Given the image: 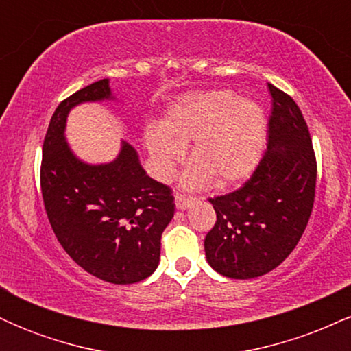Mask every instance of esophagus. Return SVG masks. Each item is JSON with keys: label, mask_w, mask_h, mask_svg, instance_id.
Returning a JSON list of instances; mask_svg holds the SVG:
<instances>
[{"label": "esophagus", "mask_w": 351, "mask_h": 351, "mask_svg": "<svg viewBox=\"0 0 351 351\" xmlns=\"http://www.w3.org/2000/svg\"><path fill=\"white\" fill-rule=\"evenodd\" d=\"M193 203H195V198H191V196L181 195V193H176L175 195V204L178 209H186L191 206Z\"/></svg>", "instance_id": "obj_1"}]
</instances>
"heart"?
<instances>
[{
  "mask_svg": "<svg viewBox=\"0 0 351 351\" xmlns=\"http://www.w3.org/2000/svg\"><path fill=\"white\" fill-rule=\"evenodd\" d=\"M265 142V117L252 100L229 90L186 95L168 108L160 127L145 130L158 178L167 180L189 147L195 162L184 173V186L198 188L209 180L229 186L247 178L259 163Z\"/></svg>",
  "mask_w": 351,
  "mask_h": 351,
  "instance_id": "b5f03b06",
  "label": "heart"
}]
</instances>
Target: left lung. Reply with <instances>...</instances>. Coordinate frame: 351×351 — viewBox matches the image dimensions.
Here are the masks:
<instances>
[{
  "label": "left lung",
  "instance_id": "left-lung-1",
  "mask_svg": "<svg viewBox=\"0 0 351 351\" xmlns=\"http://www.w3.org/2000/svg\"><path fill=\"white\" fill-rule=\"evenodd\" d=\"M267 150L241 188L209 198L216 223L204 237L209 265L231 279H254L284 263L312 215L317 158L307 122L284 90L269 84Z\"/></svg>",
  "mask_w": 351,
  "mask_h": 351
}]
</instances>
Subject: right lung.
Returning <instances> with one entry per match:
<instances>
[{
	"instance_id": "add662e5",
	"label": "right lung",
	"mask_w": 351,
	"mask_h": 351,
	"mask_svg": "<svg viewBox=\"0 0 351 351\" xmlns=\"http://www.w3.org/2000/svg\"><path fill=\"white\" fill-rule=\"evenodd\" d=\"M110 99L108 79L64 99L43 145L41 191L52 231L75 264L110 284H135L160 263L162 232L175 215L171 188L152 180L134 147L112 163L87 165L64 140L69 110Z\"/></svg>"
}]
</instances>
